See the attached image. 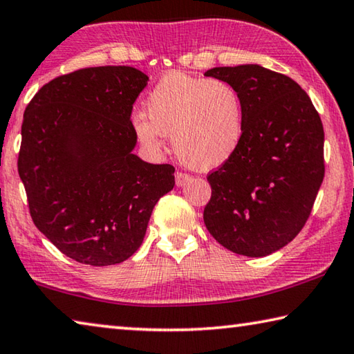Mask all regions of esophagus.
<instances>
[{
  "mask_svg": "<svg viewBox=\"0 0 354 354\" xmlns=\"http://www.w3.org/2000/svg\"><path fill=\"white\" fill-rule=\"evenodd\" d=\"M189 180V176L188 174H183V172H176V185L177 187H183L185 183Z\"/></svg>",
  "mask_w": 354,
  "mask_h": 354,
  "instance_id": "1",
  "label": "esophagus"
}]
</instances>
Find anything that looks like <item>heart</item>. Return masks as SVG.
Masks as SVG:
<instances>
[{
  "label": "heart",
  "instance_id": "1",
  "mask_svg": "<svg viewBox=\"0 0 354 354\" xmlns=\"http://www.w3.org/2000/svg\"><path fill=\"white\" fill-rule=\"evenodd\" d=\"M146 113L132 118L138 140L158 152L172 133L177 155L193 169H216L243 145L244 101L225 80L167 73L149 93Z\"/></svg>",
  "mask_w": 354,
  "mask_h": 354
}]
</instances>
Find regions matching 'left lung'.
I'll use <instances>...</instances> for the list:
<instances>
[{"mask_svg":"<svg viewBox=\"0 0 354 354\" xmlns=\"http://www.w3.org/2000/svg\"><path fill=\"white\" fill-rule=\"evenodd\" d=\"M245 109L239 151L208 176L203 222L238 255L259 258L288 245L305 225L324 182V126L311 99L284 74L257 64L216 66Z\"/></svg>","mask_w":354,"mask_h":354,"instance_id":"8db88e82","label":"left lung"}]
</instances>
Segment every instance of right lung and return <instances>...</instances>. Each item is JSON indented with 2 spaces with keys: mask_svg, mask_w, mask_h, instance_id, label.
<instances>
[{
  "mask_svg": "<svg viewBox=\"0 0 354 354\" xmlns=\"http://www.w3.org/2000/svg\"><path fill=\"white\" fill-rule=\"evenodd\" d=\"M147 80L132 66L84 68L43 85L24 111L18 174L30 216L77 263L132 257L176 183L174 166L133 153L130 115Z\"/></svg>",
  "mask_w": 354,
  "mask_h": 354,
  "instance_id": "obj_1",
  "label": "right lung"
}]
</instances>
